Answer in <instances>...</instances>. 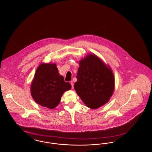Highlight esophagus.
I'll return each mask as SVG.
<instances>
[{
	"instance_id": "esophagus-1",
	"label": "esophagus",
	"mask_w": 152,
	"mask_h": 152,
	"mask_svg": "<svg viewBox=\"0 0 152 152\" xmlns=\"http://www.w3.org/2000/svg\"><path fill=\"white\" fill-rule=\"evenodd\" d=\"M70 84H71V86H72V88L73 89V87H74V83H73V81H71L70 82Z\"/></svg>"
}]
</instances>
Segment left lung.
<instances>
[{"mask_svg":"<svg viewBox=\"0 0 152 152\" xmlns=\"http://www.w3.org/2000/svg\"><path fill=\"white\" fill-rule=\"evenodd\" d=\"M75 89L87 107L98 109L108 102L115 90V77L110 66L94 54L80 60Z\"/></svg>","mask_w":152,"mask_h":152,"instance_id":"1","label":"left lung"}]
</instances>
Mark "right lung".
I'll use <instances>...</instances> for the list:
<instances>
[{
    "label": "right lung",
    "instance_id": "right-lung-1",
    "mask_svg": "<svg viewBox=\"0 0 152 152\" xmlns=\"http://www.w3.org/2000/svg\"><path fill=\"white\" fill-rule=\"evenodd\" d=\"M55 63H43L37 67L31 84V94L36 102L49 109L56 108L65 91L71 89Z\"/></svg>",
    "mask_w": 152,
    "mask_h": 152
}]
</instances>
